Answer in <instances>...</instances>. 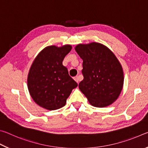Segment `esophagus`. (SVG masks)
<instances>
[{
  "label": "esophagus",
  "mask_w": 148,
  "mask_h": 148,
  "mask_svg": "<svg viewBox=\"0 0 148 148\" xmlns=\"http://www.w3.org/2000/svg\"><path fill=\"white\" fill-rule=\"evenodd\" d=\"M74 80L75 81H76L77 84L79 83V79H78V76H76V77H74Z\"/></svg>",
  "instance_id": "1"
}]
</instances>
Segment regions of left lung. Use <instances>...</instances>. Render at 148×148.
<instances>
[{
	"instance_id": "1",
	"label": "left lung",
	"mask_w": 148,
	"mask_h": 148,
	"mask_svg": "<svg viewBox=\"0 0 148 148\" xmlns=\"http://www.w3.org/2000/svg\"><path fill=\"white\" fill-rule=\"evenodd\" d=\"M75 50L83 60L80 91L95 107L112 104L123 86V71L118 59L106 46L97 42L78 44Z\"/></svg>"
}]
</instances>
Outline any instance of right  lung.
Wrapping results in <instances>:
<instances>
[{
    "label": "right lung",
    "mask_w": 148,
    "mask_h": 148,
    "mask_svg": "<svg viewBox=\"0 0 148 148\" xmlns=\"http://www.w3.org/2000/svg\"><path fill=\"white\" fill-rule=\"evenodd\" d=\"M72 49L71 45L50 46L40 52L30 68L27 86L36 103L48 110L63 107L72 89L77 84L62 65L65 56Z\"/></svg>",
    "instance_id": "add662e5"
}]
</instances>
